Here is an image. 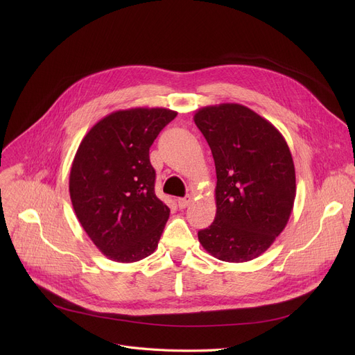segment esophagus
Returning <instances> with one entry per match:
<instances>
[{
	"label": "esophagus",
	"instance_id": "1",
	"mask_svg": "<svg viewBox=\"0 0 355 355\" xmlns=\"http://www.w3.org/2000/svg\"><path fill=\"white\" fill-rule=\"evenodd\" d=\"M191 201H193V197H191V196H185V197H182V198H178V207H180V209L189 207L190 204H191Z\"/></svg>",
	"mask_w": 355,
	"mask_h": 355
}]
</instances>
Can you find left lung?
Wrapping results in <instances>:
<instances>
[{
    "mask_svg": "<svg viewBox=\"0 0 355 355\" xmlns=\"http://www.w3.org/2000/svg\"><path fill=\"white\" fill-rule=\"evenodd\" d=\"M194 122L216 165V217L198 232L201 246L223 262H248L284 232L296 196L295 165L282 134L239 103L201 107Z\"/></svg>",
    "mask_w": 355,
    "mask_h": 355,
    "instance_id": "obj_1",
    "label": "left lung"
}]
</instances>
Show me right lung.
I'll return each mask as SVG.
<instances>
[{"mask_svg":"<svg viewBox=\"0 0 355 355\" xmlns=\"http://www.w3.org/2000/svg\"><path fill=\"white\" fill-rule=\"evenodd\" d=\"M175 116L165 107L112 112L92 126L74 155L69 180L74 213L114 262H138L158 246L170 209L155 194L149 148Z\"/></svg>","mask_w":355,"mask_h":355,"instance_id":"right-lung-1","label":"right lung"}]
</instances>
